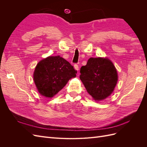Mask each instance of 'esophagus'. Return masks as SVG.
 <instances>
[{"instance_id": "obj_1", "label": "esophagus", "mask_w": 147, "mask_h": 147, "mask_svg": "<svg viewBox=\"0 0 147 147\" xmlns=\"http://www.w3.org/2000/svg\"><path fill=\"white\" fill-rule=\"evenodd\" d=\"M74 68H75V69H76L77 71L79 70V67H78V65L77 64H74Z\"/></svg>"}]
</instances>
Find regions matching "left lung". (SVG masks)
Wrapping results in <instances>:
<instances>
[{
  "label": "left lung",
  "mask_w": 147,
  "mask_h": 147,
  "mask_svg": "<svg viewBox=\"0 0 147 147\" xmlns=\"http://www.w3.org/2000/svg\"><path fill=\"white\" fill-rule=\"evenodd\" d=\"M80 78L87 92L96 100L112 94L118 80L117 70L107 58L91 57L80 69Z\"/></svg>",
  "instance_id": "left-lung-1"
}]
</instances>
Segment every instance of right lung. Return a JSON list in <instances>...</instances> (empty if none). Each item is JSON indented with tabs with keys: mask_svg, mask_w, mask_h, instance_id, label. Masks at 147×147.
<instances>
[{
	"mask_svg": "<svg viewBox=\"0 0 147 147\" xmlns=\"http://www.w3.org/2000/svg\"><path fill=\"white\" fill-rule=\"evenodd\" d=\"M77 71L68 61L60 56H49L37 64L34 80L40 94L52 97L63 89Z\"/></svg>",
	"mask_w": 147,
	"mask_h": 147,
	"instance_id": "right-lung-1",
	"label": "right lung"
}]
</instances>
